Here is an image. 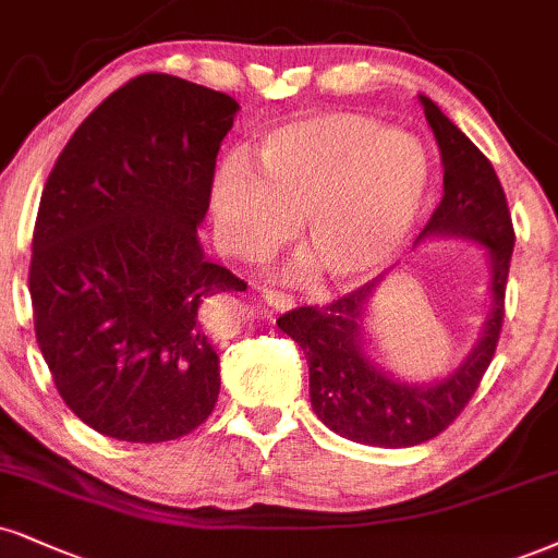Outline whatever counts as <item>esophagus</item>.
Returning <instances> with one entry per match:
<instances>
[{
	"label": "esophagus",
	"mask_w": 558,
	"mask_h": 558,
	"mask_svg": "<svg viewBox=\"0 0 558 558\" xmlns=\"http://www.w3.org/2000/svg\"><path fill=\"white\" fill-rule=\"evenodd\" d=\"M264 302H266L268 307H274V311H292V307H294L292 294L277 292V290H266L264 292Z\"/></svg>",
	"instance_id": "34e87169"
}]
</instances>
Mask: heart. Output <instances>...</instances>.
I'll return each mask as SVG.
<instances>
[{"instance_id": "1", "label": "heart", "mask_w": 558, "mask_h": 558, "mask_svg": "<svg viewBox=\"0 0 558 558\" xmlns=\"http://www.w3.org/2000/svg\"><path fill=\"white\" fill-rule=\"evenodd\" d=\"M243 157L217 168L209 191L215 235L235 258H271L294 232L336 287H356L393 264L422 215L432 165L422 142L360 113H315L281 121Z\"/></svg>"}]
</instances>
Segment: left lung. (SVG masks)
<instances>
[{
  "label": "left lung",
  "instance_id": "8db88e82",
  "mask_svg": "<svg viewBox=\"0 0 558 558\" xmlns=\"http://www.w3.org/2000/svg\"><path fill=\"white\" fill-rule=\"evenodd\" d=\"M442 160V202L418 232L426 240H465L484 247L489 264V313L471 352L456 369L429 383H409L367 352V315L383 277L343 294L328 307H300L277 326L305 352L315 416L336 435L360 445L411 447L447 429L489 367L505 320V290L514 232L505 191L484 153L418 95Z\"/></svg>",
  "mask_w": 558,
  "mask_h": 558
}]
</instances>
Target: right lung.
Returning a JSON list of instances; mask_svg holds the SVG:
<instances>
[{
  "label": "right lung",
  "mask_w": 558,
  "mask_h": 558,
  "mask_svg": "<svg viewBox=\"0 0 558 558\" xmlns=\"http://www.w3.org/2000/svg\"><path fill=\"white\" fill-rule=\"evenodd\" d=\"M238 100L173 74L116 89L40 196L31 300L59 396L89 429L168 442L219 396L211 311L245 281L204 256L219 144Z\"/></svg>",
  "instance_id": "add662e5"
}]
</instances>
